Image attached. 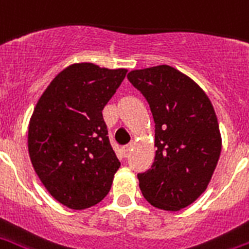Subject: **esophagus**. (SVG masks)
<instances>
[{"label": "esophagus", "instance_id": "34e87169", "mask_svg": "<svg viewBox=\"0 0 249 249\" xmlns=\"http://www.w3.org/2000/svg\"><path fill=\"white\" fill-rule=\"evenodd\" d=\"M132 148H133V143L132 142H130L129 145H125L124 148H123V153H124V156H126V154H128V153L132 150Z\"/></svg>", "mask_w": 249, "mask_h": 249}]
</instances>
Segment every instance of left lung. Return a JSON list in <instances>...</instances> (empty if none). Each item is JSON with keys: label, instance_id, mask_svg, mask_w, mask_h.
Returning <instances> with one entry per match:
<instances>
[{"label": "left lung", "instance_id": "1", "mask_svg": "<svg viewBox=\"0 0 249 249\" xmlns=\"http://www.w3.org/2000/svg\"><path fill=\"white\" fill-rule=\"evenodd\" d=\"M128 80L146 99L156 124L154 162L137 176L141 193L157 209L179 211L207 189L219 161L213 107L193 79L166 64L133 70Z\"/></svg>", "mask_w": 249, "mask_h": 249}]
</instances>
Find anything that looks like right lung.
Segmentation results:
<instances>
[{
  "label": "right lung",
  "mask_w": 249,
  "mask_h": 249,
  "mask_svg": "<svg viewBox=\"0 0 249 249\" xmlns=\"http://www.w3.org/2000/svg\"><path fill=\"white\" fill-rule=\"evenodd\" d=\"M128 70L73 63L50 83L29 123L31 163L47 191L72 210L95 206L109 193L120 162L101 110Z\"/></svg>",
  "instance_id": "1"
}]
</instances>
